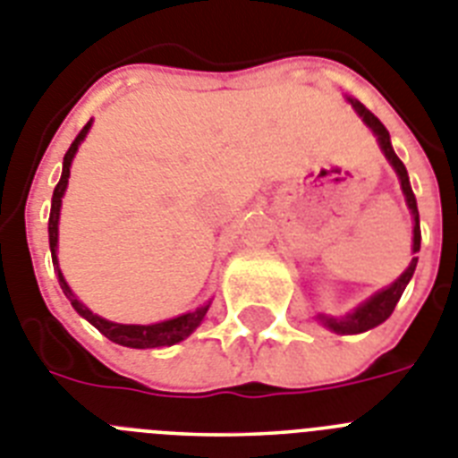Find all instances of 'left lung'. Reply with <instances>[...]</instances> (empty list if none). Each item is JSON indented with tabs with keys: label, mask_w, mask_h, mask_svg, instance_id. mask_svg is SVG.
<instances>
[{
	"label": "left lung",
	"mask_w": 458,
	"mask_h": 458,
	"mask_svg": "<svg viewBox=\"0 0 458 458\" xmlns=\"http://www.w3.org/2000/svg\"><path fill=\"white\" fill-rule=\"evenodd\" d=\"M347 99L352 102L353 111H356V114L363 118V123H366L368 128L375 132V137H377V141H379V148H382L384 156H386V160H389L391 167H394L395 174H398V179H401V188H403V193H405L407 207H410V211H412V218H414L412 253H417L419 247H421V230H419V209H417V199H414V193H412V186H410V176H407L405 165H403L401 157L395 156L394 146H391L389 130L384 128L382 121H379V118L375 116L370 109H366V106L360 105L359 99H352V98H347ZM414 267H417V259L410 260L407 270L403 272V275L398 276L394 284H391V286L377 291V293L372 295L370 301H366L363 305L356 307L353 312L344 314V317H326V314H318V318L324 321L326 328H330L333 333H340V335L366 333V330H370V328H375V326L384 324V321L391 317V312L395 310L398 301H401L403 291H405V286L410 284V279H412Z\"/></svg>",
	"instance_id": "1"
}]
</instances>
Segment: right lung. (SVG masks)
Returning <instances> with one entry per match:
<instances>
[{"label": "right lung", "instance_id": "add662e5", "mask_svg": "<svg viewBox=\"0 0 458 458\" xmlns=\"http://www.w3.org/2000/svg\"><path fill=\"white\" fill-rule=\"evenodd\" d=\"M92 121H88L83 125L79 134H76V140L72 141L69 146V151L64 153L63 160V176H60V182H57L55 191H53V202H51V218H48V242H51V256H53V265H55L57 270V282H60V288H63V293L67 295L72 307H74L76 312L81 317L90 321L95 328L102 333L105 337H109L111 342H116V344H123V347H132V349H156V347H172L176 342L186 340L199 324H202V318H205L207 310L209 305L198 307L195 312L182 314V317L176 318H167V321H160V324H151V326H134V324H114V321H106V318L98 317V314H92L83 302L72 293V288L67 286L64 282L63 272H60V265H57V223H60V207H63V195L67 191L69 183V167H72V160H74L76 151H79V144L86 140L88 130H90Z\"/></svg>", "mask_w": 458, "mask_h": 458}]
</instances>
